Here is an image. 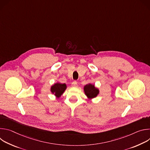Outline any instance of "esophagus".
I'll return each mask as SVG.
<instances>
[{
	"label": "esophagus",
	"instance_id": "obj_1",
	"mask_svg": "<svg viewBox=\"0 0 150 150\" xmlns=\"http://www.w3.org/2000/svg\"><path fill=\"white\" fill-rule=\"evenodd\" d=\"M77 82L76 81H73L72 82V87H77Z\"/></svg>",
	"mask_w": 150,
	"mask_h": 150
}]
</instances>
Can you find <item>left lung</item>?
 Masks as SVG:
<instances>
[{"instance_id":"1","label":"left lung","mask_w":150,"mask_h":150,"mask_svg":"<svg viewBox=\"0 0 150 150\" xmlns=\"http://www.w3.org/2000/svg\"><path fill=\"white\" fill-rule=\"evenodd\" d=\"M84 91L85 94L89 98L96 97L99 93V91L97 88H95L94 85L91 83L86 85L84 87Z\"/></svg>"}]
</instances>
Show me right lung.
<instances>
[{"instance_id":"add662e5","label":"right lung","mask_w":150,"mask_h":150,"mask_svg":"<svg viewBox=\"0 0 150 150\" xmlns=\"http://www.w3.org/2000/svg\"><path fill=\"white\" fill-rule=\"evenodd\" d=\"M67 88V85L65 83H56L53 85L51 88V91L52 93L54 94V95L59 98L60 96L65 91Z\"/></svg>"}]
</instances>
